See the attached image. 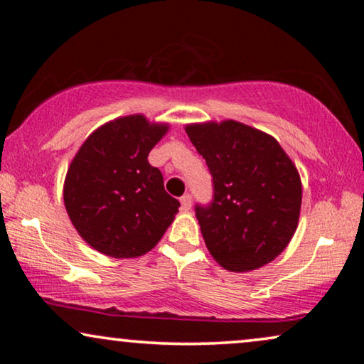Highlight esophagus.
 <instances>
[{
  "label": "esophagus",
  "mask_w": 364,
  "mask_h": 364,
  "mask_svg": "<svg viewBox=\"0 0 364 364\" xmlns=\"http://www.w3.org/2000/svg\"><path fill=\"white\" fill-rule=\"evenodd\" d=\"M181 205H182L183 210H191V207H192V196H191V193H186V196L181 197Z\"/></svg>",
  "instance_id": "34e87169"
}]
</instances>
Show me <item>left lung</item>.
Listing matches in <instances>:
<instances>
[{
    "instance_id": "8db88e82",
    "label": "left lung",
    "mask_w": 364,
    "mask_h": 364,
    "mask_svg": "<svg viewBox=\"0 0 364 364\" xmlns=\"http://www.w3.org/2000/svg\"><path fill=\"white\" fill-rule=\"evenodd\" d=\"M205 159L213 196L196 217L210 255L230 272L270 263L296 230L301 182L296 167L268 134L235 121L186 127Z\"/></svg>"
}]
</instances>
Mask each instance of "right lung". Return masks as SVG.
Returning a JSON list of instances; mask_svg holds the SVG:
<instances>
[{
  "mask_svg": "<svg viewBox=\"0 0 364 364\" xmlns=\"http://www.w3.org/2000/svg\"><path fill=\"white\" fill-rule=\"evenodd\" d=\"M167 126L127 116L86 139L68 168L64 205L84 240L104 255L141 257L171 225L181 202L147 161Z\"/></svg>",
  "mask_w": 364,
  "mask_h": 364,
  "instance_id": "right-lung-1",
  "label": "right lung"
}]
</instances>
